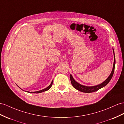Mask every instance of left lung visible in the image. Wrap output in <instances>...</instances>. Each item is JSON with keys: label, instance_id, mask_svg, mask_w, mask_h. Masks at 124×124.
I'll return each mask as SVG.
<instances>
[{"label": "left lung", "instance_id": "8db88e82", "mask_svg": "<svg viewBox=\"0 0 124 124\" xmlns=\"http://www.w3.org/2000/svg\"><path fill=\"white\" fill-rule=\"evenodd\" d=\"M113 51H114V49H113ZM115 55V54H114ZM115 58H114V65H113V68L112 70V71L111 72V73L110 75L108 77L106 80L104 82H103L102 83H101L99 85H97L96 86H84V85H82L78 83V82H76L74 79L73 78L72 76L70 75V80H71V84L73 85L75 89L78 90V91H80L82 92H84V93H92L94 92H96L98 91V90H100V88H102L104 87L105 86L109 83V81H110L111 79H112L113 75L114 72V70H115Z\"/></svg>", "mask_w": 124, "mask_h": 124}]
</instances>
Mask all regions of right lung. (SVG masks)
<instances>
[{
	"label": "right lung",
	"instance_id": "add662e5",
	"mask_svg": "<svg viewBox=\"0 0 124 124\" xmlns=\"http://www.w3.org/2000/svg\"><path fill=\"white\" fill-rule=\"evenodd\" d=\"M52 83H53V81H52L51 83V84L49 85V86L48 87H47L46 88H44V89H43V90H41V91H37V92H28V93H40L43 92H45V91H46L49 90L50 89V88H51V87L52 86Z\"/></svg>",
	"mask_w": 124,
	"mask_h": 124
}]
</instances>
